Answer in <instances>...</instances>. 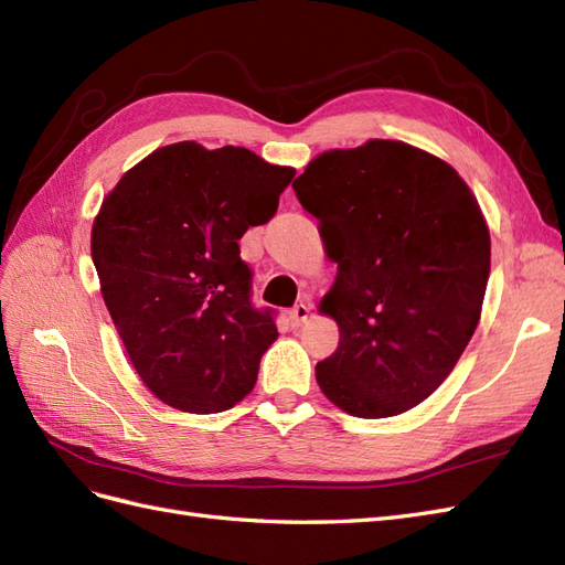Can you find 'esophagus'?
<instances>
[{"label": "esophagus", "mask_w": 565, "mask_h": 565, "mask_svg": "<svg viewBox=\"0 0 565 565\" xmlns=\"http://www.w3.org/2000/svg\"><path fill=\"white\" fill-rule=\"evenodd\" d=\"M311 313V306L309 303H297L292 311H289V320H292L295 328H299L301 322H306V318H309Z\"/></svg>", "instance_id": "34e87169"}]
</instances>
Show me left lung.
I'll list each match as a JSON object with an SVG mask.
<instances>
[{"label": "left lung", "instance_id": "8db88e82", "mask_svg": "<svg viewBox=\"0 0 565 565\" xmlns=\"http://www.w3.org/2000/svg\"><path fill=\"white\" fill-rule=\"evenodd\" d=\"M292 188L337 262L320 311L339 347L316 380L353 417L401 415L448 377L481 318V207L448 162L403 141L322 152Z\"/></svg>", "mask_w": 565, "mask_h": 565}]
</instances>
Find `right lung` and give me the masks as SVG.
<instances>
[{"mask_svg":"<svg viewBox=\"0 0 565 565\" xmlns=\"http://www.w3.org/2000/svg\"><path fill=\"white\" fill-rule=\"evenodd\" d=\"M292 167L247 148H158L119 179L92 228L100 295L134 370L183 413L241 403L276 341L270 309H254L237 241L278 212Z\"/></svg>","mask_w":565,"mask_h":565,"instance_id":"obj_1","label":"right lung"}]
</instances>
